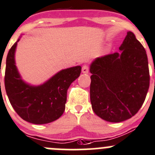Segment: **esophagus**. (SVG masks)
Masks as SVG:
<instances>
[{"label":"esophagus","instance_id":"obj_1","mask_svg":"<svg viewBox=\"0 0 155 155\" xmlns=\"http://www.w3.org/2000/svg\"><path fill=\"white\" fill-rule=\"evenodd\" d=\"M82 72L84 73V74H87V73L89 72V68L87 65H84L82 67Z\"/></svg>","mask_w":155,"mask_h":155}]
</instances>
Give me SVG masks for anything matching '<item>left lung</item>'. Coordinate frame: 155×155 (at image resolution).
Segmentation results:
<instances>
[{
  "label": "left lung",
  "instance_id": "8db88e82",
  "mask_svg": "<svg viewBox=\"0 0 155 155\" xmlns=\"http://www.w3.org/2000/svg\"><path fill=\"white\" fill-rule=\"evenodd\" d=\"M119 50L96 58L90 67L92 108L96 115L112 123L138 112L150 82L146 51L133 32H127Z\"/></svg>",
  "mask_w": 155,
  "mask_h": 155
}]
</instances>
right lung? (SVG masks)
<instances>
[{"instance_id": "right-lung-1", "label": "right lung", "mask_w": 155, "mask_h": 155, "mask_svg": "<svg viewBox=\"0 0 155 155\" xmlns=\"http://www.w3.org/2000/svg\"><path fill=\"white\" fill-rule=\"evenodd\" d=\"M18 41L12 46L6 61L4 84L10 104L23 120L35 124H48L62 116L67 90L81 74L80 65L62 69L43 84L33 86L22 80L16 65Z\"/></svg>"}]
</instances>
